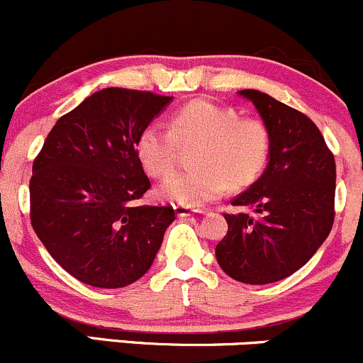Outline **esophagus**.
<instances>
[{"mask_svg":"<svg viewBox=\"0 0 363 363\" xmlns=\"http://www.w3.org/2000/svg\"><path fill=\"white\" fill-rule=\"evenodd\" d=\"M175 213H177V217H188L191 216L194 212H200L198 208H193V207H186V205H175Z\"/></svg>","mask_w":363,"mask_h":363,"instance_id":"34e87169","label":"esophagus"}]
</instances>
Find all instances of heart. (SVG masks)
<instances>
[{
    "instance_id": "1",
    "label": "heart",
    "mask_w": 363,
    "mask_h": 363,
    "mask_svg": "<svg viewBox=\"0 0 363 363\" xmlns=\"http://www.w3.org/2000/svg\"><path fill=\"white\" fill-rule=\"evenodd\" d=\"M193 151V170L170 175L160 194L174 203L200 207L226 189L250 186L264 170L272 152V133L259 118L194 99L175 109L170 128L151 123L137 137V156L152 177H167L177 167L182 147Z\"/></svg>"
}]
</instances>
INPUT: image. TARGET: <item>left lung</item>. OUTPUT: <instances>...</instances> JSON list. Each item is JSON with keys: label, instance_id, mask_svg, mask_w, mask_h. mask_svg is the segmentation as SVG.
<instances>
[{"label": "left lung", "instance_id": "left-lung-1", "mask_svg": "<svg viewBox=\"0 0 363 363\" xmlns=\"http://www.w3.org/2000/svg\"><path fill=\"white\" fill-rule=\"evenodd\" d=\"M272 133L264 174L231 205L250 212L224 213L228 233L216 247L223 272L264 285L306 264L334 224L335 162L318 127L304 113L259 90H240Z\"/></svg>", "mask_w": 363, "mask_h": 363}]
</instances>
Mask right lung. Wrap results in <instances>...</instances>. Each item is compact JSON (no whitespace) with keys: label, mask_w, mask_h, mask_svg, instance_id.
<instances>
[{"label":"right lung","mask_w":363,"mask_h":363,"mask_svg":"<svg viewBox=\"0 0 363 363\" xmlns=\"http://www.w3.org/2000/svg\"><path fill=\"white\" fill-rule=\"evenodd\" d=\"M172 97L104 89L57 120L33 163L30 224L83 284L120 289L151 268L175 212L137 205L151 188L137 137Z\"/></svg>","instance_id":"add662e5"}]
</instances>
